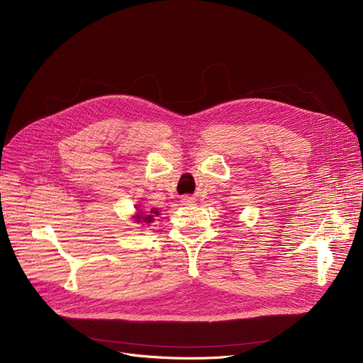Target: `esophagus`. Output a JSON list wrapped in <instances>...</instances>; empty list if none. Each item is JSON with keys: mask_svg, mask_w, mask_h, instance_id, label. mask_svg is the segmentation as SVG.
Listing matches in <instances>:
<instances>
[{"mask_svg": "<svg viewBox=\"0 0 363 363\" xmlns=\"http://www.w3.org/2000/svg\"><path fill=\"white\" fill-rule=\"evenodd\" d=\"M181 200H182L184 204H191V203H194L196 199L194 197H189V196H184Z\"/></svg>", "mask_w": 363, "mask_h": 363, "instance_id": "esophagus-1", "label": "esophagus"}]
</instances>
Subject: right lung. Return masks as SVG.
<instances>
[{
  "label": "right lung",
  "instance_id": "obj_1",
  "mask_svg": "<svg viewBox=\"0 0 363 363\" xmlns=\"http://www.w3.org/2000/svg\"><path fill=\"white\" fill-rule=\"evenodd\" d=\"M135 208H137V212L132 216V219L135 220V223H151L152 220H155V216L160 215L159 208H156V207L150 208V211H143V208H140L138 206H135Z\"/></svg>",
  "mask_w": 363,
  "mask_h": 363
}]
</instances>
